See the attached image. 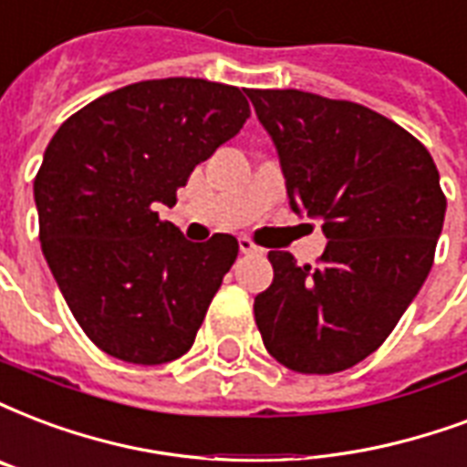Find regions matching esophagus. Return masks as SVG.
I'll return each instance as SVG.
<instances>
[{
	"label": "esophagus",
	"mask_w": 467,
	"mask_h": 467,
	"mask_svg": "<svg viewBox=\"0 0 467 467\" xmlns=\"http://www.w3.org/2000/svg\"><path fill=\"white\" fill-rule=\"evenodd\" d=\"M238 248H241V254H251V255H258L263 254V248L261 246H255L254 241L251 238H238Z\"/></svg>",
	"instance_id": "1"
}]
</instances>
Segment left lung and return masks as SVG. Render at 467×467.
Here are the masks:
<instances>
[{
	"label": "left lung",
	"instance_id": "left-lung-1",
	"mask_svg": "<svg viewBox=\"0 0 467 467\" xmlns=\"http://www.w3.org/2000/svg\"><path fill=\"white\" fill-rule=\"evenodd\" d=\"M278 147L293 212L322 219L317 265L271 251L273 283L254 315L275 362L337 374L377 352L429 275L446 194L429 150L349 100L246 90Z\"/></svg>",
	"mask_w": 467,
	"mask_h": 467
}]
</instances>
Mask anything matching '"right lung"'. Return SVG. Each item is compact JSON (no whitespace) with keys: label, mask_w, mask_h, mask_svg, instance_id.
Masks as SVG:
<instances>
[{"label":"right lung","mask_w":467,"mask_h":467,"mask_svg":"<svg viewBox=\"0 0 467 467\" xmlns=\"http://www.w3.org/2000/svg\"><path fill=\"white\" fill-rule=\"evenodd\" d=\"M248 115L236 86L140 80L80 108L48 142L34 180L41 251L105 354L152 367L194 345L238 241L213 234L192 244L154 204H177L196 164Z\"/></svg>","instance_id":"right-lung-1"}]
</instances>
